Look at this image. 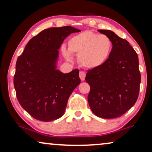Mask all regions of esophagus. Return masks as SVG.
Wrapping results in <instances>:
<instances>
[{"mask_svg": "<svg viewBox=\"0 0 152 152\" xmlns=\"http://www.w3.org/2000/svg\"><path fill=\"white\" fill-rule=\"evenodd\" d=\"M85 77H86V72L84 71L80 72V78L82 81H84L85 80Z\"/></svg>", "mask_w": 152, "mask_h": 152, "instance_id": "34e87169", "label": "esophagus"}]
</instances>
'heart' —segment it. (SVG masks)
Returning <instances> with one entry per match:
<instances>
[{"label": "heart", "mask_w": 152, "mask_h": 152, "mask_svg": "<svg viewBox=\"0 0 152 152\" xmlns=\"http://www.w3.org/2000/svg\"><path fill=\"white\" fill-rule=\"evenodd\" d=\"M112 42L109 37L85 31L75 35L68 41V50L62 48L66 59H70V53L78 55L81 65L87 68L99 67L109 57Z\"/></svg>", "instance_id": "b5f03b06"}]
</instances>
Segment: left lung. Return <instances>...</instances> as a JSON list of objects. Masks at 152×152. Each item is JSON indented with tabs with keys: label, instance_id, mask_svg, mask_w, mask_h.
<instances>
[{
	"label": "left lung",
	"instance_id": "obj_1",
	"mask_svg": "<svg viewBox=\"0 0 152 152\" xmlns=\"http://www.w3.org/2000/svg\"><path fill=\"white\" fill-rule=\"evenodd\" d=\"M111 39L112 50L103 65L87 70L88 95L91 111L99 118L120 117L138 99L141 80L138 55L129 43L113 32L99 30Z\"/></svg>",
	"mask_w": 152,
	"mask_h": 152
}]
</instances>
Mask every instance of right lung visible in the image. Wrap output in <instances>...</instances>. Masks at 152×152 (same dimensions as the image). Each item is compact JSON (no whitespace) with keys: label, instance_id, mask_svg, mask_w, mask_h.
I'll return each instance as SVG.
<instances>
[{"label":"right lung","instance_id":"obj_1","mask_svg":"<svg viewBox=\"0 0 152 152\" xmlns=\"http://www.w3.org/2000/svg\"><path fill=\"white\" fill-rule=\"evenodd\" d=\"M79 32L70 26L45 29L29 41L18 57L14 76L16 97L35 119L50 122L61 118L70 95L80 84L78 69L64 74L55 65L64 39Z\"/></svg>","mask_w":152,"mask_h":152}]
</instances>
